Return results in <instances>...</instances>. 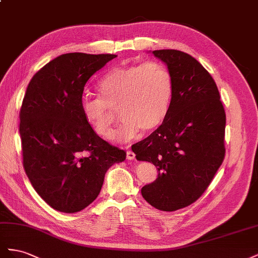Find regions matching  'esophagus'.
<instances>
[{"label":"esophagus","instance_id":"obj_1","mask_svg":"<svg viewBox=\"0 0 258 258\" xmlns=\"http://www.w3.org/2000/svg\"><path fill=\"white\" fill-rule=\"evenodd\" d=\"M126 158L128 160H134L135 159V153L132 151V150H127L126 151Z\"/></svg>","mask_w":258,"mask_h":258}]
</instances>
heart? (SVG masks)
Here are the masks:
<instances>
[{
  "label": "heart",
  "mask_w": 258,
  "mask_h": 258,
  "mask_svg": "<svg viewBox=\"0 0 258 258\" xmlns=\"http://www.w3.org/2000/svg\"><path fill=\"white\" fill-rule=\"evenodd\" d=\"M98 97L84 96L81 109L95 134L113 136L115 111L122 117L116 139L127 142L139 131L150 132L163 123L170 111L174 80L167 66L160 61L108 71L96 85Z\"/></svg>",
  "instance_id": "obj_1"
}]
</instances>
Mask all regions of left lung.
I'll return each instance as SVG.
<instances>
[{"instance_id": "8db88e82", "label": "left lung", "mask_w": 258, "mask_h": 258, "mask_svg": "<svg viewBox=\"0 0 258 258\" xmlns=\"http://www.w3.org/2000/svg\"><path fill=\"white\" fill-rule=\"evenodd\" d=\"M152 54L172 72L173 99L163 123L132 150L159 171L158 178L142 188L145 200L173 212L196 202L222 165L226 113L214 79L196 58L176 49Z\"/></svg>"}]
</instances>
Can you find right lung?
<instances>
[{
    "label": "right lung",
    "instance_id": "obj_1",
    "mask_svg": "<svg viewBox=\"0 0 258 258\" xmlns=\"http://www.w3.org/2000/svg\"><path fill=\"white\" fill-rule=\"evenodd\" d=\"M116 55L69 53L44 66L29 83L19 113L23 164L31 185L50 208L77 213L100 192L105 174L125 160L84 119V86Z\"/></svg>",
    "mask_w": 258,
    "mask_h": 258
}]
</instances>
